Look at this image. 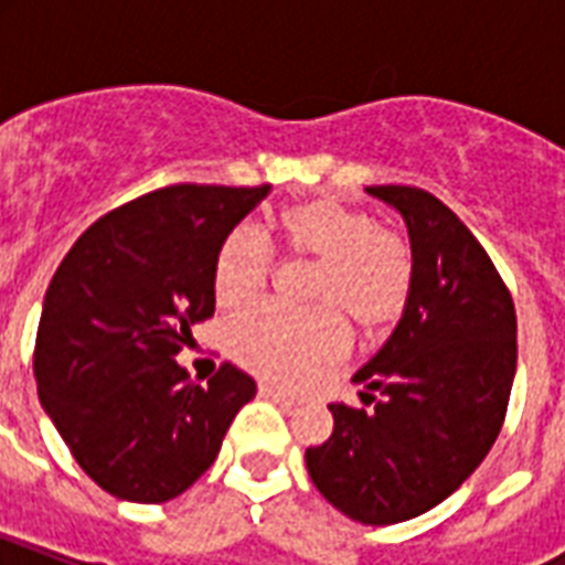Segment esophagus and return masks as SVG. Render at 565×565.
Instances as JSON below:
<instances>
[{
  "instance_id": "34e87169",
  "label": "esophagus",
  "mask_w": 565,
  "mask_h": 565,
  "mask_svg": "<svg viewBox=\"0 0 565 565\" xmlns=\"http://www.w3.org/2000/svg\"><path fill=\"white\" fill-rule=\"evenodd\" d=\"M260 395H266V398H273V402L284 404V407H296V404H299L290 393H281L278 386H269V384H260Z\"/></svg>"
}]
</instances>
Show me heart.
I'll use <instances>...</instances> for the list:
<instances>
[{"mask_svg":"<svg viewBox=\"0 0 565 565\" xmlns=\"http://www.w3.org/2000/svg\"><path fill=\"white\" fill-rule=\"evenodd\" d=\"M275 231L287 255L317 264L310 301L322 308L305 317L275 308L246 310L225 328V349L257 375L301 386L349 352L352 328L347 316L363 331H381L402 319L416 260L404 234L334 199L284 207ZM269 273V243L252 225L231 228L213 257V301L222 310L246 308L264 292Z\"/></svg>","mask_w":565,"mask_h":565,"instance_id":"heart-1","label":"heart"}]
</instances>
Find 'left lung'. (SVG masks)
<instances>
[{
    "label": "left lung",
    "mask_w": 565,
    "mask_h": 565,
    "mask_svg": "<svg viewBox=\"0 0 565 565\" xmlns=\"http://www.w3.org/2000/svg\"><path fill=\"white\" fill-rule=\"evenodd\" d=\"M366 190L407 222L416 278L393 337L354 375L366 407L328 404L334 434L305 460L345 516L395 525L446 501L499 437L516 375V308L478 237L437 195Z\"/></svg>",
    "instance_id": "obj_1"
}]
</instances>
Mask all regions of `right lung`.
Segmentation results:
<instances>
[{
  "label": "right lung",
  "mask_w": 565,
  "mask_h": 565,
  "mask_svg": "<svg viewBox=\"0 0 565 565\" xmlns=\"http://www.w3.org/2000/svg\"><path fill=\"white\" fill-rule=\"evenodd\" d=\"M266 193L269 184L152 190L93 222L52 275L34 343L40 404L110 495H181L255 395L234 363L202 386L175 354L213 317L216 248Z\"/></svg>",
  "instance_id": "add662e5"
}]
</instances>
